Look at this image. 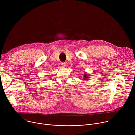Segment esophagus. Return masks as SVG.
Wrapping results in <instances>:
<instances>
[{
  "instance_id": "34e87169",
  "label": "esophagus",
  "mask_w": 135,
  "mask_h": 135,
  "mask_svg": "<svg viewBox=\"0 0 135 135\" xmlns=\"http://www.w3.org/2000/svg\"><path fill=\"white\" fill-rule=\"evenodd\" d=\"M61 66H62L63 67H65L66 66V62H62V63H61Z\"/></svg>"
}]
</instances>
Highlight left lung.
Returning a JSON list of instances; mask_svg holds the SVG:
<instances>
[{"mask_svg": "<svg viewBox=\"0 0 135 135\" xmlns=\"http://www.w3.org/2000/svg\"><path fill=\"white\" fill-rule=\"evenodd\" d=\"M89 78H90V75L89 74H87L86 72L84 74V77H83V80H87Z\"/></svg>", "mask_w": 135, "mask_h": 135, "instance_id": "left-lung-1", "label": "left lung"}]
</instances>
